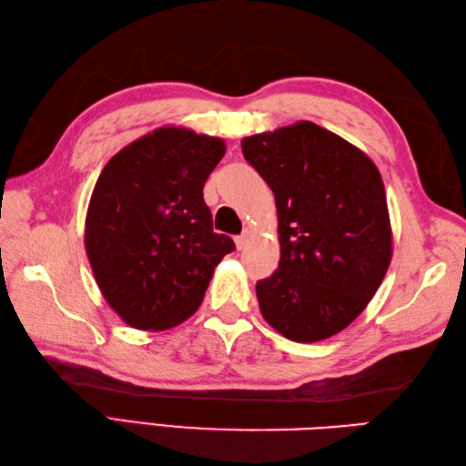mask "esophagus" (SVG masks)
I'll list each match as a JSON object with an SVG mask.
<instances>
[{"label": "esophagus", "instance_id": "1", "mask_svg": "<svg viewBox=\"0 0 466 466\" xmlns=\"http://www.w3.org/2000/svg\"><path fill=\"white\" fill-rule=\"evenodd\" d=\"M248 240H250V232H248V230L242 232L240 236H236V238H234V242H236V248H238V250H244L246 246H248Z\"/></svg>", "mask_w": 466, "mask_h": 466}]
</instances>
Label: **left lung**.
Instances as JSON below:
<instances>
[{
	"label": "left lung",
	"instance_id": "1",
	"mask_svg": "<svg viewBox=\"0 0 466 466\" xmlns=\"http://www.w3.org/2000/svg\"><path fill=\"white\" fill-rule=\"evenodd\" d=\"M242 154L279 212V268L256 282L264 320L294 342L330 339L372 300L392 258L379 167L312 122L244 137Z\"/></svg>",
	"mask_w": 466,
	"mask_h": 466
}]
</instances>
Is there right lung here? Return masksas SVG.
<instances>
[{"label":"right lung","mask_w":466,"mask_h":466,"mask_svg":"<svg viewBox=\"0 0 466 466\" xmlns=\"http://www.w3.org/2000/svg\"><path fill=\"white\" fill-rule=\"evenodd\" d=\"M222 137L164 126L117 152L97 177L84 244L106 302L137 330H167L202 304L214 268L234 250L216 234L204 184Z\"/></svg>","instance_id":"add662e5"}]
</instances>
